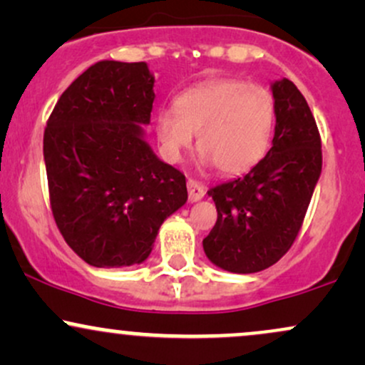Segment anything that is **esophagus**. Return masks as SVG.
Segmentation results:
<instances>
[{
  "label": "esophagus",
  "instance_id": "34e87169",
  "mask_svg": "<svg viewBox=\"0 0 365 365\" xmlns=\"http://www.w3.org/2000/svg\"><path fill=\"white\" fill-rule=\"evenodd\" d=\"M187 188H188V200H190V202H199V200L204 199V195H206L204 187L200 185L199 182H195V180H188Z\"/></svg>",
  "mask_w": 365,
  "mask_h": 365
}]
</instances>
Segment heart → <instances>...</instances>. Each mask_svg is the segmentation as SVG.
Segmentation results:
<instances>
[{
	"mask_svg": "<svg viewBox=\"0 0 365 365\" xmlns=\"http://www.w3.org/2000/svg\"><path fill=\"white\" fill-rule=\"evenodd\" d=\"M274 120L269 89L240 78H217L182 92L175 111H159L156 135L168 161H180L197 135L202 165L240 175L267 153Z\"/></svg>",
	"mask_w": 365,
	"mask_h": 365,
	"instance_id": "b5f03b06",
	"label": "heart"
}]
</instances>
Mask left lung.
Returning a JSON list of instances; mask_svg holds the SVG:
<instances>
[{
	"instance_id": "obj_1",
	"label": "left lung",
	"mask_w": 365,
	"mask_h": 365,
	"mask_svg": "<svg viewBox=\"0 0 365 365\" xmlns=\"http://www.w3.org/2000/svg\"><path fill=\"white\" fill-rule=\"evenodd\" d=\"M271 149L245 177L207 190L217 220L204 238V252L230 273H257L287 254L321 177V139L307 101L288 78L271 82Z\"/></svg>"
}]
</instances>
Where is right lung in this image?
Listing matches in <instances>:
<instances>
[{"label": "right lung", "mask_w": 365, "mask_h": 365, "mask_svg": "<svg viewBox=\"0 0 365 365\" xmlns=\"http://www.w3.org/2000/svg\"><path fill=\"white\" fill-rule=\"evenodd\" d=\"M154 98L145 61H99L70 83L48 120L54 221L94 267L144 262L166 217L187 202L185 175L145 140Z\"/></svg>", "instance_id": "1"}]
</instances>
